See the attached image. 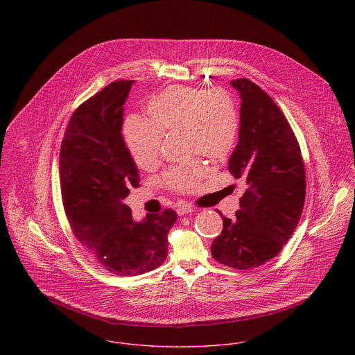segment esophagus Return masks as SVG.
Wrapping results in <instances>:
<instances>
[{"mask_svg": "<svg viewBox=\"0 0 355 355\" xmlns=\"http://www.w3.org/2000/svg\"><path fill=\"white\" fill-rule=\"evenodd\" d=\"M194 209L190 206V205H183L180 207H178V214L179 216H184V214H189V213H193Z\"/></svg>", "mask_w": 355, "mask_h": 355, "instance_id": "34e87169", "label": "esophagus"}]
</instances>
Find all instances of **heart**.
Wrapping results in <instances>:
<instances>
[{
	"instance_id": "heart-1",
	"label": "heart",
	"mask_w": 355,
	"mask_h": 355,
	"mask_svg": "<svg viewBox=\"0 0 355 355\" xmlns=\"http://www.w3.org/2000/svg\"><path fill=\"white\" fill-rule=\"evenodd\" d=\"M152 117L131 114L123 134L137 166L152 168L161 150L164 132L184 131L189 150L216 161L227 158L239 135V109L225 89L205 90L193 86H171L148 103ZM206 172L201 161L173 166L164 175V183L180 193L197 187Z\"/></svg>"
}]
</instances>
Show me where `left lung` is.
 Listing matches in <instances>:
<instances>
[{"label": "left lung", "mask_w": 355, "mask_h": 355, "mask_svg": "<svg viewBox=\"0 0 355 355\" xmlns=\"http://www.w3.org/2000/svg\"><path fill=\"white\" fill-rule=\"evenodd\" d=\"M241 96L239 141L228 161L248 189L235 218L223 216L211 255L235 269L261 266L282 252L295 231L306 197L304 158L280 107L252 80L231 82Z\"/></svg>", "instance_id": "8db88e82"}]
</instances>
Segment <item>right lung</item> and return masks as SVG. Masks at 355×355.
<instances>
[{"instance_id":"obj_1","label":"right lung","mask_w":355,"mask_h":355,"mask_svg":"<svg viewBox=\"0 0 355 355\" xmlns=\"http://www.w3.org/2000/svg\"><path fill=\"white\" fill-rule=\"evenodd\" d=\"M134 80H116L72 114L60 150V186L75 238L106 270L137 276L162 265L172 209L132 218L123 203L139 173L123 135V112Z\"/></svg>"}]
</instances>
